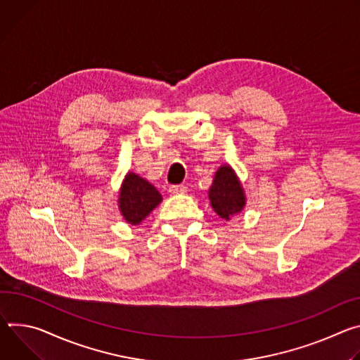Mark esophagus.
Here are the masks:
<instances>
[{
	"label": "esophagus",
	"instance_id": "1",
	"mask_svg": "<svg viewBox=\"0 0 360 360\" xmlns=\"http://www.w3.org/2000/svg\"><path fill=\"white\" fill-rule=\"evenodd\" d=\"M169 190L172 194H181V193L187 191V187L184 184H173V186H170Z\"/></svg>",
	"mask_w": 360,
	"mask_h": 360
}]
</instances>
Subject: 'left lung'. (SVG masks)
I'll use <instances>...</instances> for the list:
<instances>
[{"label": "left lung", "mask_w": 360, "mask_h": 360, "mask_svg": "<svg viewBox=\"0 0 360 360\" xmlns=\"http://www.w3.org/2000/svg\"><path fill=\"white\" fill-rule=\"evenodd\" d=\"M209 198L214 212L226 220L245 207L243 188L230 166H223L217 170L213 186L209 190Z\"/></svg>", "instance_id": "8db88e82"}]
</instances>
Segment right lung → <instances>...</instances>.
<instances>
[{"mask_svg":"<svg viewBox=\"0 0 360 360\" xmlns=\"http://www.w3.org/2000/svg\"><path fill=\"white\" fill-rule=\"evenodd\" d=\"M160 202H162V194L154 186L134 173L127 174L118 198L120 212L127 223L139 224Z\"/></svg>","mask_w":360,"mask_h":360,"instance_id":"1","label":"right lung"}]
</instances>
